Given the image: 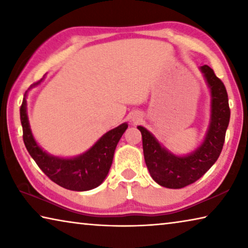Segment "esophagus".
<instances>
[{
    "label": "esophagus",
    "mask_w": 248,
    "mask_h": 248,
    "mask_svg": "<svg viewBox=\"0 0 248 248\" xmlns=\"http://www.w3.org/2000/svg\"><path fill=\"white\" fill-rule=\"evenodd\" d=\"M139 120H140V116H139V115H133V117H132V119H131V121H132V124H136L137 123H139Z\"/></svg>",
    "instance_id": "1"
}]
</instances>
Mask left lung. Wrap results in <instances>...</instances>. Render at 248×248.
I'll list each match as a JSON object with an SVG mask.
<instances>
[{
  "instance_id": "1",
  "label": "left lung",
  "mask_w": 248,
  "mask_h": 248,
  "mask_svg": "<svg viewBox=\"0 0 248 248\" xmlns=\"http://www.w3.org/2000/svg\"><path fill=\"white\" fill-rule=\"evenodd\" d=\"M211 95V115L205 137L187 155H176L164 148L148 129L138 125L142 134L145 164L151 177L163 187L179 189L195 183L217 162L223 148L230 123V107L224 84L208 65L200 66Z\"/></svg>"
}]
</instances>
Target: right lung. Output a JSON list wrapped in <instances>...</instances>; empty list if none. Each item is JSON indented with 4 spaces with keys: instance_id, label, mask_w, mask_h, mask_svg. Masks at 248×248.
<instances>
[{
    "instance_id": "obj_1",
    "label": "right lung",
    "mask_w": 248,
    "mask_h": 248,
    "mask_svg": "<svg viewBox=\"0 0 248 248\" xmlns=\"http://www.w3.org/2000/svg\"><path fill=\"white\" fill-rule=\"evenodd\" d=\"M39 83L32 84V86ZM20 123L25 146L39 169L59 186L74 191L94 189L104 182L110 170L116 146L128 128L127 123L121 124L105 133L86 152L65 158L49 154L37 143L29 124L25 98L20 106Z\"/></svg>"
}]
</instances>
